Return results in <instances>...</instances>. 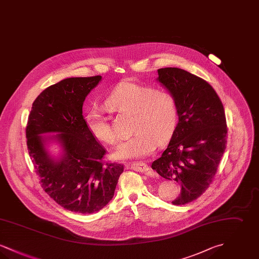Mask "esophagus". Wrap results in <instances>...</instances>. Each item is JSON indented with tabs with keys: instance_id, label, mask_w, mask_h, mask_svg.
Returning a JSON list of instances; mask_svg holds the SVG:
<instances>
[{
	"instance_id": "obj_1",
	"label": "esophagus",
	"mask_w": 259,
	"mask_h": 259,
	"mask_svg": "<svg viewBox=\"0 0 259 259\" xmlns=\"http://www.w3.org/2000/svg\"><path fill=\"white\" fill-rule=\"evenodd\" d=\"M130 168L133 169L136 172H148L150 171V169H149V167H148L147 164H145V163H139V162L132 163V164L130 165Z\"/></svg>"
}]
</instances>
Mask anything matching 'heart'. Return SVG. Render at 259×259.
<instances>
[{"label":"heart","mask_w":259,"mask_h":259,"mask_svg":"<svg viewBox=\"0 0 259 259\" xmlns=\"http://www.w3.org/2000/svg\"><path fill=\"white\" fill-rule=\"evenodd\" d=\"M106 106L122 112L134 113V134L122 140L115 150L120 159H139L148 156L157 145L172 137L178 123V105L171 93L149 85L124 81L111 92ZM89 131L100 141L113 145L116 135L103 112L92 109L87 112Z\"/></svg>","instance_id":"heart-1"}]
</instances>
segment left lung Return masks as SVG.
<instances>
[{
    "instance_id": "8db88e82",
    "label": "left lung",
    "mask_w": 259,
    "mask_h": 259,
    "mask_svg": "<svg viewBox=\"0 0 259 259\" xmlns=\"http://www.w3.org/2000/svg\"><path fill=\"white\" fill-rule=\"evenodd\" d=\"M158 80L176 99L179 122L171 141L151 168L182 186L174 205L200 197L212 183L226 148L227 125L222 100L206 80L179 68L157 70Z\"/></svg>"
}]
</instances>
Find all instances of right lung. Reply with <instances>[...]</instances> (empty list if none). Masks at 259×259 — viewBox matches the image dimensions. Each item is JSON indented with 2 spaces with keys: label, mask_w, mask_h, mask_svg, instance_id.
Masks as SVG:
<instances>
[{
  "label": "right lung",
  "mask_w": 259,
  "mask_h": 259,
  "mask_svg": "<svg viewBox=\"0 0 259 259\" xmlns=\"http://www.w3.org/2000/svg\"><path fill=\"white\" fill-rule=\"evenodd\" d=\"M101 75L70 77L46 88L34 101L26 126L29 155L44 190L64 209L89 214L111 201L123 165L104 160L106 149L91 134L82 106ZM56 132L64 154L49 156L40 134Z\"/></svg>",
  "instance_id": "right-lung-1"
}]
</instances>
